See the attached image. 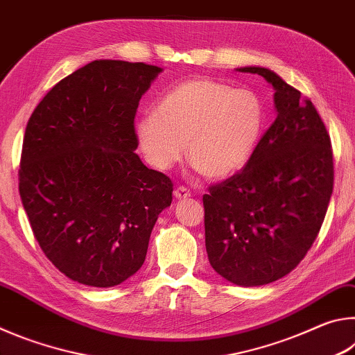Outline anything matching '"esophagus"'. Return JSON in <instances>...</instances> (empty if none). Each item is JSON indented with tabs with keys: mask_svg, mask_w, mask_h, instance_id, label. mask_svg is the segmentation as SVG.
I'll use <instances>...</instances> for the list:
<instances>
[{
	"mask_svg": "<svg viewBox=\"0 0 355 355\" xmlns=\"http://www.w3.org/2000/svg\"><path fill=\"white\" fill-rule=\"evenodd\" d=\"M189 196H191V192L186 188H183V186H178V188L173 191V197H175L177 200H184V199H188Z\"/></svg>",
	"mask_w": 355,
	"mask_h": 355,
	"instance_id": "34e87169",
	"label": "esophagus"
}]
</instances>
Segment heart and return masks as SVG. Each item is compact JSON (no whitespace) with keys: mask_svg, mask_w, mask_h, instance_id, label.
Segmentation results:
<instances>
[{"mask_svg":"<svg viewBox=\"0 0 355 355\" xmlns=\"http://www.w3.org/2000/svg\"><path fill=\"white\" fill-rule=\"evenodd\" d=\"M266 111L248 87L194 78L178 84L136 123V137L153 167L166 171L184 155L208 180L232 177L248 164L260 141Z\"/></svg>","mask_w":355,"mask_h":355,"instance_id":"b5f03b06","label":"heart"}]
</instances>
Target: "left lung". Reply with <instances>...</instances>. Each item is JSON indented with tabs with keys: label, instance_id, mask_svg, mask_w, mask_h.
Returning a JSON list of instances; mask_svg holds the SVG:
<instances>
[{
	"label": "left lung",
	"instance_id": "8db88e82",
	"mask_svg": "<svg viewBox=\"0 0 355 355\" xmlns=\"http://www.w3.org/2000/svg\"><path fill=\"white\" fill-rule=\"evenodd\" d=\"M274 89V123L244 169L209 188L205 248L211 268L238 286L290 274L320 233L334 189L330 137L309 98L266 67H241Z\"/></svg>",
	"mask_w": 355,
	"mask_h": 355
}]
</instances>
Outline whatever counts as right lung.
<instances>
[{
	"label": "right lung",
	"instance_id": "obj_1",
	"mask_svg": "<svg viewBox=\"0 0 355 355\" xmlns=\"http://www.w3.org/2000/svg\"><path fill=\"white\" fill-rule=\"evenodd\" d=\"M163 71L100 59L59 81L26 125L20 197L48 260L97 288L139 271L172 182L137 156V105Z\"/></svg>",
	"mask_w": 355,
	"mask_h": 355
}]
</instances>
